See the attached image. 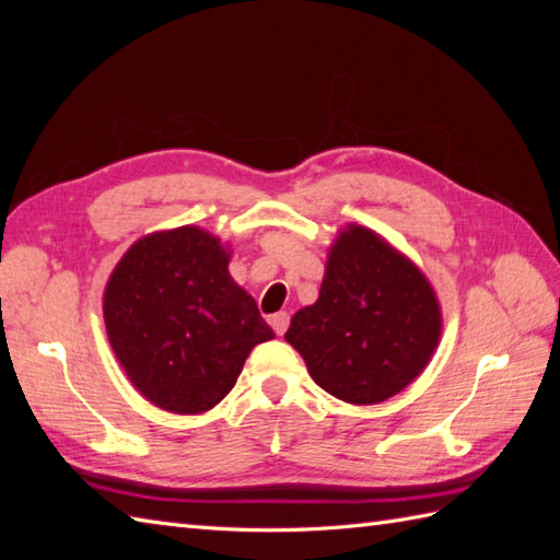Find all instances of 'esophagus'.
Masks as SVG:
<instances>
[{
  "label": "esophagus",
  "instance_id": "34e87169",
  "mask_svg": "<svg viewBox=\"0 0 560 560\" xmlns=\"http://www.w3.org/2000/svg\"><path fill=\"white\" fill-rule=\"evenodd\" d=\"M269 323H271V327H273V331H277V335L281 337L283 335V331H287L289 329V323H291V315L289 313H273L271 315V319H269Z\"/></svg>",
  "mask_w": 560,
  "mask_h": 560
}]
</instances>
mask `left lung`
Returning <instances> with one entry per match:
<instances>
[{
  "label": "left lung",
  "instance_id": "left-lung-1",
  "mask_svg": "<svg viewBox=\"0 0 560 560\" xmlns=\"http://www.w3.org/2000/svg\"><path fill=\"white\" fill-rule=\"evenodd\" d=\"M443 317L411 259L365 225H347L329 247L313 305L293 315L287 341L331 397L377 404L431 361Z\"/></svg>",
  "mask_w": 560,
  "mask_h": 560
}]
</instances>
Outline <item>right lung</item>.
Wrapping results in <instances>:
<instances>
[{
    "label": "right lung",
    "mask_w": 560,
    "mask_h": 560,
    "mask_svg": "<svg viewBox=\"0 0 560 560\" xmlns=\"http://www.w3.org/2000/svg\"><path fill=\"white\" fill-rule=\"evenodd\" d=\"M229 259L219 237L183 225L144 235L110 273V347L132 385L165 411L213 409L249 351L273 339L253 295L231 279Z\"/></svg>",
    "instance_id": "obj_1"
}]
</instances>
